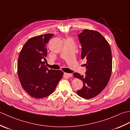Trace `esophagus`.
<instances>
[{"label":"esophagus","mask_w":130,"mask_h":130,"mask_svg":"<svg viewBox=\"0 0 130 130\" xmlns=\"http://www.w3.org/2000/svg\"><path fill=\"white\" fill-rule=\"evenodd\" d=\"M64 75L67 77H71L72 76V75L71 73H64Z\"/></svg>","instance_id":"esophagus-1"}]
</instances>
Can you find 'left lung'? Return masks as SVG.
Masks as SVG:
<instances>
[{
	"label": "left lung",
	"mask_w": 130,
	"mask_h": 130,
	"mask_svg": "<svg viewBox=\"0 0 130 130\" xmlns=\"http://www.w3.org/2000/svg\"><path fill=\"white\" fill-rule=\"evenodd\" d=\"M82 46L81 58L87 60L85 75L74 73V77L83 81V87L77 91L86 99L99 94L107 85L112 73L110 46L99 32L85 29L78 35Z\"/></svg>",
	"instance_id": "1"
}]
</instances>
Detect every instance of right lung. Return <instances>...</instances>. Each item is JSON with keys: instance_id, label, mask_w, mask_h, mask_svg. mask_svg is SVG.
Segmentation results:
<instances>
[{"instance_id": "add662e5", "label": "right lung", "mask_w": 130, "mask_h": 130, "mask_svg": "<svg viewBox=\"0 0 130 130\" xmlns=\"http://www.w3.org/2000/svg\"><path fill=\"white\" fill-rule=\"evenodd\" d=\"M53 34H46L28 39L18 57L17 72L23 89L31 96L44 98L54 92L63 72L49 70L45 65L46 45Z\"/></svg>"}]
</instances>
